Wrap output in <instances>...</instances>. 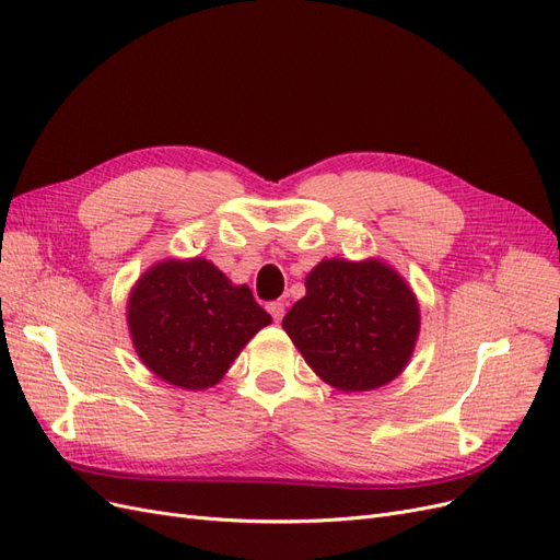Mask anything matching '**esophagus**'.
Instances as JSON below:
<instances>
[{
	"label": "esophagus",
	"mask_w": 560,
	"mask_h": 560,
	"mask_svg": "<svg viewBox=\"0 0 560 560\" xmlns=\"http://www.w3.org/2000/svg\"><path fill=\"white\" fill-rule=\"evenodd\" d=\"M267 312L272 314L275 323H281V320H283V314H285V306H283V302H269V304H267Z\"/></svg>",
	"instance_id": "esophagus-1"
}]
</instances>
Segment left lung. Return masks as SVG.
Segmentation results:
<instances>
[{
	"mask_svg": "<svg viewBox=\"0 0 560 560\" xmlns=\"http://www.w3.org/2000/svg\"><path fill=\"white\" fill-rule=\"evenodd\" d=\"M283 329L306 364L337 389L366 392L395 381L420 332V308L406 281L378 260H323Z\"/></svg>",
	"mask_w": 560,
	"mask_h": 560,
	"instance_id": "left-lung-1",
	"label": "left lung"
}]
</instances>
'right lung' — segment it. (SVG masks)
Wrapping results in <instances>:
<instances>
[{
	"label": "right lung",
	"instance_id": "add662e5",
	"mask_svg": "<svg viewBox=\"0 0 560 560\" xmlns=\"http://www.w3.org/2000/svg\"><path fill=\"white\" fill-rule=\"evenodd\" d=\"M269 323L248 285H233L205 258L154 265L129 298V329L140 360L184 389L214 385Z\"/></svg>",
	"mask_w": 560,
	"mask_h": 560
}]
</instances>
